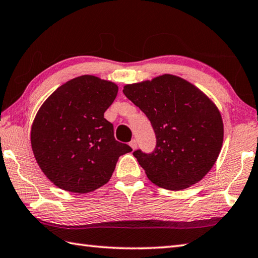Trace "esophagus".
<instances>
[{
    "label": "esophagus",
    "instance_id": "34e87169",
    "mask_svg": "<svg viewBox=\"0 0 258 258\" xmlns=\"http://www.w3.org/2000/svg\"><path fill=\"white\" fill-rule=\"evenodd\" d=\"M129 145H130V147L135 150L136 148H137V140L133 139V140H131V142L129 143Z\"/></svg>",
    "mask_w": 258,
    "mask_h": 258
}]
</instances>
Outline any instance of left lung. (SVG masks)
<instances>
[{
  "label": "left lung",
  "mask_w": 258,
  "mask_h": 258,
  "mask_svg": "<svg viewBox=\"0 0 258 258\" xmlns=\"http://www.w3.org/2000/svg\"><path fill=\"white\" fill-rule=\"evenodd\" d=\"M123 94L146 114L156 135L153 153L134 152L150 181L172 191L201 181L222 147L223 123L216 104L171 74L125 85Z\"/></svg>",
  "instance_id": "8db88e82"
}]
</instances>
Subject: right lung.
I'll list each match as a JSON object with an SVG mask.
<instances>
[{"label": "right lung", "instance_id": "add662e5", "mask_svg": "<svg viewBox=\"0 0 258 258\" xmlns=\"http://www.w3.org/2000/svg\"><path fill=\"white\" fill-rule=\"evenodd\" d=\"M118 86L93 75L58 87L39 109L31 127V147L39 167L59 188L89 193L112 176L127 144L116 142L104 118Z\"/></svg>", "mask_w": 258, "mask_h": 258}]
</instances>
